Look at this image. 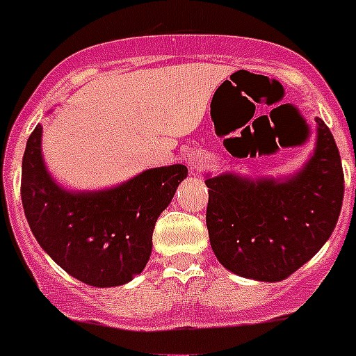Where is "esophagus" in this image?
<instances>
[{"instance_id": "esophagus-1", "label": "esophagus", "mask_w": 356, "mask_h": 356, "mask_svg": "<svg viewBox=\"0 0 356 356\" xmlns=\"http://www.w3.org/2000/svg\"><path fill=\"white\" fill-rule=\"evenodd\" d=\"M207 162H208L207 153L200 152V149H194V152H191L187 155L188 168L194 169V171H200V169H203L204 165H207Z\"/></svg>"}]
</instances>
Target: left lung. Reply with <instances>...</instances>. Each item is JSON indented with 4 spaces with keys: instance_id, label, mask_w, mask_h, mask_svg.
Masks as SVG:
<instances>
[{
    "instance_id": "left-lung-1",
    "label": "left lung",
    "mask_w": 356,
    "mask_h": 356,
    "mask_svg": "<svg viewBox=\"0 0 356 356\" xmlns=\"http://www.w3.org/2000/svg\"><path fill=\"white\" fill-rule=\"evenodd\" d=\"M307 164L289 178H210L207 227L220 265L240 277L284 280L330 238L344 197L341 155L321 118Z\"/></svg>"
}]
</instances>
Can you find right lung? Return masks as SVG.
<instances>
[{
  "instance_id": "right-lung-1",
  "label": "right lung",
  "mask_w": 356,
  "mask_h": 356,
  "mask_svg": "<svg viewBox=\"0 0 356 356\" xmlns=\"http://www.w3.org/2000/svg\"><path fill=\"white\" fill-rule=\"evenodd\" d=\"M187 175L185 165L172 164L118 187L67 191L45 168L37 125L22 156V208L37 242L65 272L84 284L113 288L145 270L156 218Z\"/></svg>"
}]
</instances>
